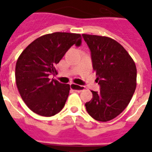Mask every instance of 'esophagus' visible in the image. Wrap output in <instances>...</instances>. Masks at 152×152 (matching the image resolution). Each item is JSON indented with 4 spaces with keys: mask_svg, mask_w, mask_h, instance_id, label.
Masks as SVG:
<instances>
[{
    "mask_svg": "<svg viewBox=\"0 0 152 152\" xmlns=\"http://www.w3.org/2000/svg\"><path fill=\"white\" fill-rule=\"evenodd\" d=\"M70 87H71V89H74V90L78 91V92H80V91H82L83 89H84V87H83V86H77V85L74 84V83H71V84H70Z\"/></svg>",
    "mask_w": 152,
    "mask_h": 152,
    "instance_id": "34e87169",
    "label": "esophagus"
}]
</instances>
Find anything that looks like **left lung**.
I'll list each match as a JSON object with an SVG mask.
<instances>
[{"label":"left lung","instance_id":"8db88e82","mask_svg":"<svg viewBox=\"0 0 152 152\" xmlns=\"http://www.w3.org/2000/svg\"><path fill=\"white\" fill-rule=\"evenodd\" d=\"M91 51L93 68L100 92L91 90L93 99L86 103L94 120L107 122L126 108L137 86L135 63L121 44L107 37L82 34Z\"/></svg>","mask_w":152,"mask_h":152}]
</instances>
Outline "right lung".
<instances>
[{"label": "right lung", "mask_w": 152, "mask_h": 152, "mask_svg": "<svg viewBox=\"0 0 152 152\" xmlns=\"http://www.w3.org/2000/svg\"><path fill=\"white\" fill-rule=\"evenodd\" d=\"M81 35L53 32L32 41L18 57L15 79L22 99L29 109L42 116H52L63 109L70 86L49 78L71 46L81 43Z\"/></svg>", "instance_id": "1"}]
</instances>
